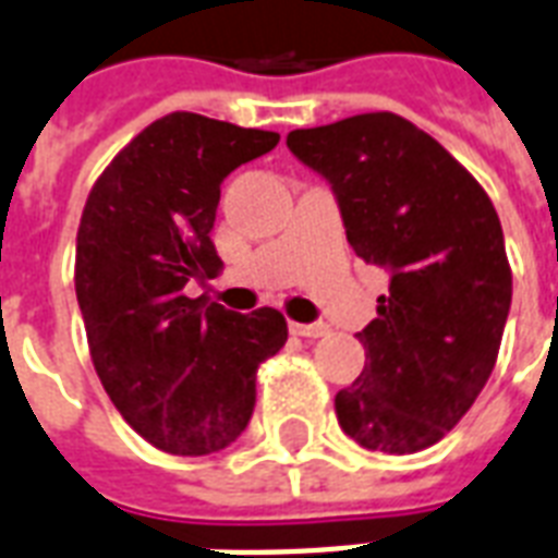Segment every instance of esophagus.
<instances>
[{"label": "esophagus", "mask_w": 558, "mask_h": 558, "mask_svg": "<svg viewBox=\"0 0 558 558\" xmlns=\"http://www.w3.org/2000/svg\"><path fill=\"white\" fill-rule=\"evenodd\" d=\"M289 330L295 336H304V339H318V336H325L327 333V325H289Z\"/></svg>", "instance_id": "esophagus-1"}]
</instances>
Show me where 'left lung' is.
Here are the masks:
<instances>
[{
  "mask_svg": "<svg viewBox=\"0 0 558 558\" xmlns=\"http://www.w3.org/2000/svg\"><path fill=\"white\" fill-rule=\"evenodd\" d=\"M325 178L348 242L389 271L365 327V368L336 395L339 427L368 450L418 453L453 430L495 368L512 304L504 228L486 190L398 113L289 131Z\"/></svg>",
  "mask_w": 558,
  "mask_h": 558,
  "instance_id": "left-lung-1",
  "label": "left lung"
}]
</instances>
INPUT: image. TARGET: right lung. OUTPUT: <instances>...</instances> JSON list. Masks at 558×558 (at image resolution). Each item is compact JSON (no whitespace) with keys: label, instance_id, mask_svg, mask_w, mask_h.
<instances>
[{"label":"right lung","instance_id":"obj_1","mask_svg":"<svg viewBox=\"0 0 558 558\" xmlns=\"http://www.w3.org/2000/svg\"><path fill=\"white\" fill-rule=\"evenodd\" d=\"M280 134L198 113L140 131L93 184L75 242L78 295L105 392L146 441L178 457L228 448L248 427L257 368L287 342V318L242 316L190 280L216 278L219 186Z\"/></svg>","mask_w":558,"mask_h":558}]
</instances>
